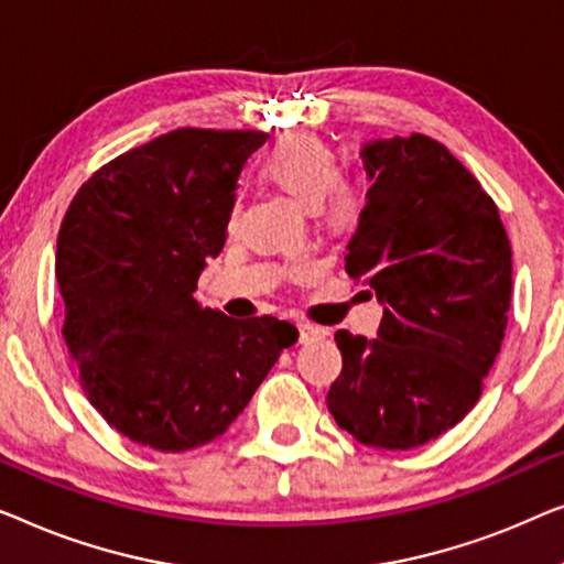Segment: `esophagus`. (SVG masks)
Here are the masks:
<instances>
[{"label":"esophagus","mask_w":564,"mask_h":564,"mask_svg":"<svg viewBox=\"0 0 564 564\" xmlns=\"http://www.w3.org/2000/svg\"><path fill=\"white\" fill-rule=\"evenodd\" d=\"M319 337H324V329L314 327V324H299V343L308 345V343H314V339H319Z\"/></svg>","instance_id":"34e87169"}]
</instances>
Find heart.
I'll list each match as a JSON object with an SVG mask.
<instances>
[{
  "instance_id": "b5f03b06",
  "label": "heart",
  "mask_w": 564,
  "mask_h": 564,
  "mask_svg": "<svg viewBox=\"0 0 564 564\" xmlns=\"http://www.w3.org/2000/svg\"><path fill=\"white\" fill-rule=\"evenodd\" d=\"M260 171L306 209L319 206L329 225L343 227L352 219L355 199L350 188L339 184V155L319 134H285L260 161Z\"/></svg>"
}]
</instances>
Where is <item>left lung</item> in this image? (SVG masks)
I'll return each instance as SVG.
<instances>
[{
	"instance_id": "1",
	"label": "left lung",
	"mask_w": 564,
	"mask_h": 564,
	"mask_svg": "<svg viewBox=\"0 0 564 564\" xmlns=\"http://www.w3.org/2000/svg\"><path fill=\"white\" fill-rule=\"evenodd\" d=\"M345 271L383 306L378 337L339 329L335 422L380 449L452 430L480 399L511 304V242L490 196L426 134L370 140ZM368 291V293H370Z\"/></svg>"
}]
</instances>
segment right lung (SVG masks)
<instances>
[{
  "label": "right lung",
  "instance_id": "1",
  "mask_svg": "<svg viewBox=\"0 0 564 564\" xmlns=\"http://www.w3.org/2000/svg\"><path fill=\"white\" fill-rule=\"evenodd\" d=\"M263 142L256 130L165 132L94 173L63 217V339L91 406L142 447L184 452L225 434L299 339L291 322L232 319L194 296Z\"/></svg>",
  "mask_w": 564,
  "mask_h": 564
}]
</instances>
